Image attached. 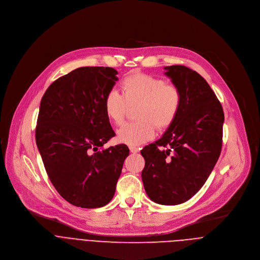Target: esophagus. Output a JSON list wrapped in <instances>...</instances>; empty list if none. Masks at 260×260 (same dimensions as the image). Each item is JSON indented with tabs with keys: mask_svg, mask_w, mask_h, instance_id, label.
Here are the masks:
<instances>
[{
	"mask_svg": "<svg viewBox=\"0 0 260 260\" xmlns=\"http://www.w3.org/2000/svg\"><path fill=\"white\" fill-rule=\"evenodd\" d=\"M129 150L132 153H137L139 152V148L137 146H129Z\"/></svg>",
	"mask_w": 260,
	"mask_h": 260,
	"instance_id": "34e87169",
	"label": "esophagus"
}]
</instances>
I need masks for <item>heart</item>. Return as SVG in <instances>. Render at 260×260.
Here are the masks:
<instances>
[{
    "label": "heart",
    "instance_id": "obj_1",
    "mask_svg": "<svg viewBox=\"0 0 260 260\" xmlns=\"http://www.w3.org/2000/svg\"><path fill=\"white\" fill-rule=\"evenodd\" d=\"M122 93L110 90L104 101L107 117L119 125L123 122L128 106L139 104L138 121L123 124L117 131V139L131 146L150 140L155 126L164 129L177 117L182 103L178 86L146 74H134L121 81Z\"/></svg>",
    "mask_w": 260,
    "mask_h": 260
}]
</instances>
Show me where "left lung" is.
<instances>
[{
  "instance_id": "obj_1",
  "label": "left lung",
  "mask_w": 260,
  "mask_h": 260,
  "mask_svg": "<svg viewBox=\"0 0 260 260\" xmlns=\"http://www.w3.org/2000/svg\"><path fill=\"white\" fill-rule=\"evenodd\" d=\"M165 69L181 91V108L162 137L141 150L142 180L151 201L174 206L191 199L212 173L221 153L224 113L199 73L179 64Z\"/></svg>"
}]
</instances>
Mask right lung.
<instances>
[{"instance_id":"add662e5","label":"right lung","mask_w":260,"mask_h":260,"mask_svg":"<svg viewBox=\"0 0 260 260\" xmlns=\"http://www.w3.org/2000/svg\"><path fill=\"white\" fill-rule=\"evenodd\" d=\"M118 72L82 67L56 79L45 91L36 143L56 191L70 204L94 209L113 199L126 145L100 149L115 136L104 109Z\"/></svg>"}]
</instances>
